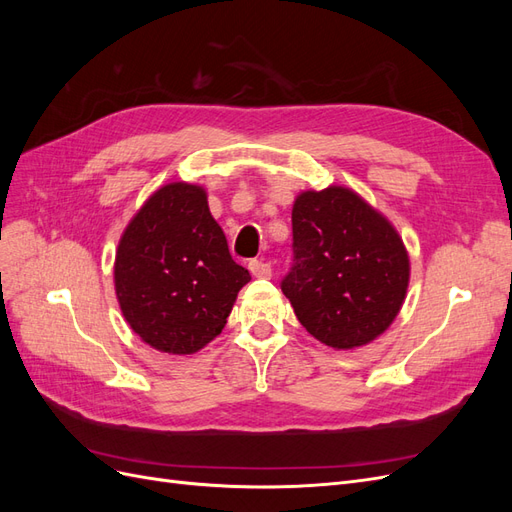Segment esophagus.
I'll use <instances>...</instances> for the list:
<instances>
[{
  "mask_svg": "<svg viewBox=\"0 0 512 512\" xmlns=\"http://www.w3.org/2000/svg\"><path fill=\"white\" fill-rule=\"evenodd\" d=\"M247 267H250V273H252L254 277H265V280H267V277H271V273H273L271 262L262 260V258H260V260H252Z\"/></svg>",
  "mask_w": 512,
  "mask_h": 512,
  "instance_id": "obj_1",
  "label": "esophagus"
}]
</instances>
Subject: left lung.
<instances>
[{
    "label": "left lung",
    "mask_w": 512,
    "mask_h": 512,
    "mask_svg": "<svg viewBox=\"0 0 512 512\" xmlns=\"http://www.w3.org/2000/svg\"><path fill=\"white\" fill-rule=\"evenodd\" d=\"M294 265L282 292L309 335L335 350L374 342L397 318L410 256L395 226L346 185L292 205Z\"/></svg>",
    "instance_id": "8db88e82"
}]
</instances>
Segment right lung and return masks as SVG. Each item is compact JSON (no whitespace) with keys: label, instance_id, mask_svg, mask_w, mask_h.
Listing matches in <instances>:
<instances>
[{"label":"right lung","instance_id":"add662e5","mask_svg":"<svg viewBox=\"0 0 512 512\" xmlns=\"http://www.w3.org/2000/svg\"><path fill=\"white\" fill-rule=\"evenodd\" d=\"M252 277L232 260L203 185L173 181L153 192L123 230L115 294L130 329L168 354H194L224 329Z\"/></svg>","mask_w":512,"mask_h":512}]
</instances>
